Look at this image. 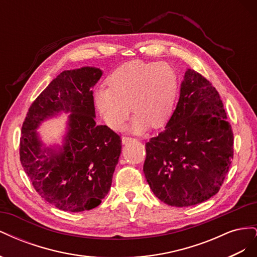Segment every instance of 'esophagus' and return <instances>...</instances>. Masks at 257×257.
Wrapping results in <instances>:
<instances>
[{
	"instance_id": "34e87169",
	"label": "esophagus",
	"mask_w": 257,
	"mask_h": 257,
	"mask_svg": "<svg viewBox=\"0 0 257 257\" xmlns=\"http://www.w3.org/2000/svg\"><path fill=\"white\" fill-rule=\"evenodd\" d=\"M135 141H136V139H135V138H132V137H126V136H123V137H122V143H123L124 145L130 144V143L135 142Z\"/></svg>"
}]
</instances>
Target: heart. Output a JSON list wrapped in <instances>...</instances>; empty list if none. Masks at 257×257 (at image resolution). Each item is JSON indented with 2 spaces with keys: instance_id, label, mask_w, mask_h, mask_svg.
<instances>
[{
  "instance_id": "heart-1",
  "label": "heart",
  "mask_w": 257,
  "mask_h": 257,
  "mask_svg": "<svg viewBox=\"0 0 257 257\" xmlns=\"http://www.w3.org/2000/svg\"><path fill=\"white\" fill-rule=\"evenodd\" d=\"M107 83L108 88L95 91L94 102L107 125L113 130L122 128L131 107L136 113L131 125L134 133H141L149 124L163 126L173 113L178 79L166 62H126L109 75Z\"/></svg>"
}]
</instances>
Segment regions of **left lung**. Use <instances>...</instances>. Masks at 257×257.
I'll return each instance as SVG.
<instances>
[{
    "instance_id": "1",
    "label": "left lung",
    "mask_w": 257,
    "mask_h": 257,
    "mask_svg": "<svg viewBox=\"0 0 257 257\" xmlns=\"http://www.w3.org/2000/svg\"><path fill=\"white\" fill-rule=\"evenodd\" d=\"M219 92L194 69L165 130L146 143L144 173L161 201L189 207L220 191L234 159V134Z\"/></svg>"
}]
</instances>
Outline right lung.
I'll use <instances>...</instances> for the list:
<instances>
[{"instance_id": "add662e5", "label": "right lung", "mask_w": 257, "mask_h": 257, "mask_svg": "<svg viewBox=\"0 0 257 257\" xmlns=\"http://www.w3.org/2000/svg\"><path fill=\"white\" fill-rule=\"evenodd\" d=\"M95 67L62 72L30 106L22 124L21 165L42 198L63 211L97 207L109 192L121 153V137L95 122ZM60 111L71 112L65 144L57 154L43 148L35 130Z\"/></svg>"}]
</instances>
